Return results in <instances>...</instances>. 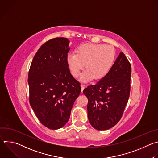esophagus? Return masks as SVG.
Instances as JSON below:
<instances>
[{"mask_svg": "<svg viewBox=\"0 0 158 158\" xmlns=\"http://www.w3.org/2000/svg\"><path fill=\"white\" fill-rule=\"evenodd\" d=\"M81 92H82V91H83V90H84V87H85V85H84L83 84H81Z\"/></svg>", "mask_w": 158, "mask_h": 158, "instance_id": "1", "label": "esophagus"}]
</instances>
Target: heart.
<instances>
[{
  "mask_svg": "<svg viewBox=\"0 0 158 158\" xmlns=\"http://www.w3.org/2000/svg\"><path fill=\"white\" fill-rule=\"evenodd\" d=\"M116 56L114 48L104 44L85 43L79 46L76 53H69L66 57L69 69L74 77H77L81 71L87 69L82 76L84 81L94 77L103 78L110 70Z\"/></svg>",
  "mask_w": 158,
  "mask_h": 158,
  "instance_id": "1",
  "label": "heart"
}]
</instances>
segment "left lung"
<instances>
[{"label": "left lung", "instance_id": "left-lung-1", "mask_svg": "<svg viewBox=\"0 0 158 158\" xmlns=\"http://www.w3.org/2000/svg\"><path fill=\"white\" fill-rule=\"evenodd\" d=\"M131 75V64L122 52L107 75L84 89L88 119L94 128L107 130L120 121L130 95Z\"/></svg>", "mask_w": 158, "mask_h": 158}]
</instances>
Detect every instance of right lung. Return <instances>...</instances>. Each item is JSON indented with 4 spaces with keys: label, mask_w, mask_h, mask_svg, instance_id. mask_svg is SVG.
<instances>
[{
    "label": "right lung",
    "mask_w": 158,
    "mask_h": 158,
    "mask_svg": "<svg viewBox=\"0 0 158 158\" xmlns=\"http://www.w3.org/2000/svg\"><path fill=\"white\" fill-rule=\"evenodd\" d=\"M69 40L56 37L45 42L32 61L28 75L29 102L39 121L51 129L68 121L81 84L66 62Z\"/></svg>",
    "instance_id": "add662e5"
}]
</instances>
